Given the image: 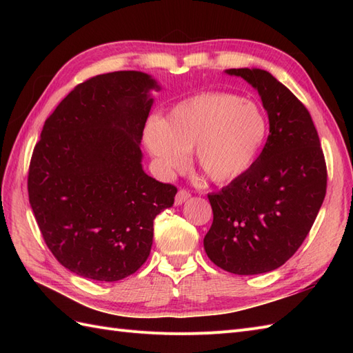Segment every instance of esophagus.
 <instances>
[{"mask_svg":"<svg viewBox=\"0 0 353 353\" xmlns=\"http://www.w3.org/2000/svg\"><path fill=\"white\" fill-rule=\"evenodd\" d=\"M190 197H191V193L188 190H179L175 196V205H183V203L187 201Z\"/></svg>","mask_w":353,"mask_h":353,"instance_id":"esophagus-1","label":"esophagus"}]
</instances>
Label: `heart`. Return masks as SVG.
<instances>
[{
    "label": "heart",
    "mask_w": 353,
    "mask_h": 353,
    "mask_svg": "<svg viewBox=\"0 0 353 353\" xmlns=\"http://www.w3.org/2000/svg\"><path fill=\"white\" fill-rule=\"evenodd\" d=\"M266 119L252 101L232 94L205 92L178 103L166 119L152 116L144 141L159 169L169 175L183 170L188 152L200 170L216 184L241 176L261 150Z\"/></svg>",
    "instance_id": "heart-1"
}]
</instances>
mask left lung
Segmentation results:
<instances>
[{"label":"left lung","instance_id":"left-lung-1","mask_svg":"<svg viewBox=\"0 0 353 353\" xmlns=\"http://www.w3.org/2000/svg\"><path fill=\"white\" fill-rule=\"evenodd\" d=\"M259 91L270 134L261 154L237 179L208 194L213 212L206 254L239 275L280 268L311 231L327 191V165L303 103L261 69H228Z\"/></svg>","mask_w":353,"mask_h":353}]
</instances>
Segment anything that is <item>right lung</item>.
<instances>
[{
  "label": "right lung",
  "instance_id": "right-lung-1",
  "mask_svg": "<svg viewBox=\"0 0 353 353\" xmlns=\"http://www.w3.org/2000/svg\"><path fill=\"white\" fill-rule=\"evenodd\" d=\"M159 88L121 70L78 83L52 112L34 147L29 203L47 248L69 271L119 281L147 261L153 221L176 187L141 168L140 143Z\"/></svg>",
  "mask_w": 353,
  "mask_h": 353
}]
</instances>
